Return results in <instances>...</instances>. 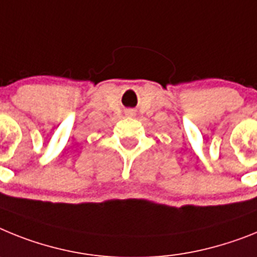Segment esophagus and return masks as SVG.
Returning <instances> with one entry per match:
<instances>
[{"mask_svg": "<svg viewBox=\"0 0 257 257\" xmlns=\"http://www.w3.org/2000/svg\"><path fill=\"white\" fill-rule=\"evenodd\" d=\"M129 113H132V112H131V111H129Z\"/></svg>", "mask_w": 257, "mask_h": 257, "instance_id": "esophagus-1", "label": "esophagus"}]
</instances>
